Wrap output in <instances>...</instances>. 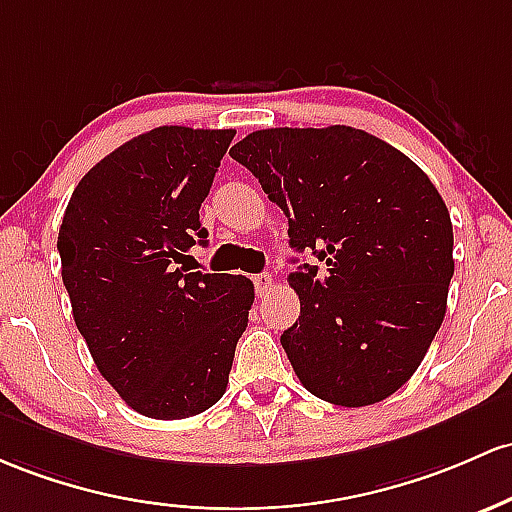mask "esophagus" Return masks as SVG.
<instances>
[{
  "instance_id": "34e87169",
  "label": "esophagus",
  "mask_w": 512,
  "mask_h": 512,
  "mask_svg": "<svg viewBox=\"0 0 512 512\" xmlns=\"http://www.w3.org/2000/svg\"><path fill=\"white\" fill-rule=\"evenodd\" d=\"M252 284H255V291H257V296H267L269 294V289H272L274 286V279H272V274H267V272H262V274H255V277H252Z\"/></svg>"
}]
</instances>
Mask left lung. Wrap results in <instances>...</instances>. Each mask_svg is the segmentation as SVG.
Wrapping results in <instances>:
<instances>
[{
	"label": "left lung",
	"instance_id": "left-lung-1",
	"mask_svg": "<svg viewBox=\"0 0 512 512\" xmlns=\"http://www.w3.org/2000/svg\"><path fill=\"white\" fill-rule=\"evenodd\" d=\"M313 252L289 274L301 316L282 347L313 396L345 408L384 401L423 362L447 311L452 221L435 184L352 126L265 128L230 148Z\"/></svg>",
	"mask_w": 512,
	"mask_h": 512
}]
</instances>
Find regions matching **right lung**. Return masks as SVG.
I'll use <instances>...</instances> for the list:
<instances>
[{"mask_svg": "<svg viewBox=\"0 0 512 512\" xmlns=\"http://www.w3.org/2000/svg\"><path fill=\"white\" fill-rule=\"evenodd\" d=\"M233 128L160 126L97 162L58 233L63 284L94 364L140 415L179 420L226 393L255 286L189 272L199 209Z\"/></svg>", "mask_w": 512, "mask_h": 512, "instance_id": "right-lung-1", "label": "right lung"}]
</instances>
